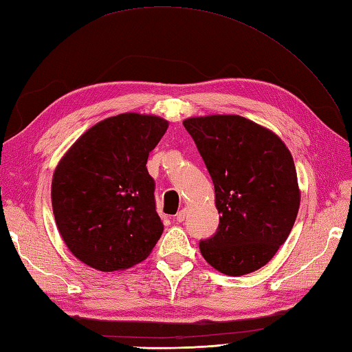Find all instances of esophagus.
I'll use <instances>...</instances> for the list:
<instances>
[{"label":"esophagus","mask_w":352,"mask_h":352,"mask_svg":"<svg viewBox=\"0 0 352 352\" xmlns=\"http://www.w3.org/2000/svg\"><path fill=\"white\" fill-rule=\"evenodd\" d=\"M186 213H188V212H186V209L178 210V213H177V215H175V219H177L178 223H183V221H184V218H186Z\"/></svg>","instance_id":"34e87169"}]
</instances>
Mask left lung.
Wrapping results in <instances>:
<instances>
[{"instance_id":"left-lung-1","label":"left lung","mask_w":352,"mask_h":352,"mask_svg":"<svg viewBox=\"0 0 352 352\" xmlns=\"http://www.w3.org/2000/svg\"><path fill=\"white\" fill-rule=\"evenodd\" d=\"M215 186L219 226L199 243L215 270L243 276L264 267L293 229L300 204L292 153L273 131L236 114L189 117Z\"/></svg>"}]
</instances>
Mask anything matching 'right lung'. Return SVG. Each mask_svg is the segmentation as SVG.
Wrapping results in <instances>:
<instances>
[{
    "instance_id": "obj_1",
    "label": "right lung",
    "mask_w": 352,
    "mask_h": 352,
    "mask_svg": "<svg viewBox=\"0 0 352 352\" xmlns=\"http://www.w3.org/2000/svg\"><path fill=\"white\" fill-rule=\"evenodd\" d=\"M168 126L153 114L113 116L87 129L62 155L52 180L53 215L80 263L122 272L153 252L163 223L146 162Z\"/></svg>"
}]
</instances>
